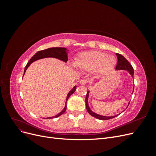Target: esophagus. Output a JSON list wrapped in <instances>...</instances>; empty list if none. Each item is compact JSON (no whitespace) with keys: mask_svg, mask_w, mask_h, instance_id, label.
Returning <instances> with one entry per match:
<instances>
[{"mask_svg":"<svg viewBox=\"0 0 156 156\" xmlns=\"http://www.w3.org/2000/svg\"><path fill=\"white\" fill-rule=\"evenodd\" d=\"M79 83L82 84V85H85L86 83H87V81H86V80H84V79H82V80H81V81H80Z\"/></svg>","mask_w":156,"mask_h":156,"instance_id":"esophagus-1","label":"esophagus"}]
</instances>
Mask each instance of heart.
<instances>
[{"instance_id": "heart-1", "label": "heart", "mask_w": 156, "mask_h": 156, "mask_svg": "<svg viewBox=\"0 0 156 156\" xmlns=\"http://www.w3.org/2000/svg\"><path fill=\"white\" fill-rule=\"evenodd\" d=\"M116 64L114 56L106 55L98 51L83 52L75 60V64L83 70L93 72L96 70L99 73L104 74L111 71Z\"/></svg>"}]
</instances>
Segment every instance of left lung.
<instances>
[{
    "instance_id": "1",
    "label": "left lung",
    "mask_w": 156,
    "mask_h": 156,
    "mask_svg": "<svg viewBox=\"0 0 156 156\" xmlns=\"http://www.w3.org/2000/svg\"><path fill=\"white\" fill-rule=\"evenodd\" d=\"M116 56H117V58H118V62H117V64H116V66L115 69L116 70H126L131 75V77L133 78L134 70H133V67H132V66L130 64V63L126 59V58H124V56H123L122 55L116 53ZM133 90H134V87H133ZM89 92H90V91L88 90L87 96H86V98H85V103H86L87 110L88 112L89 113L90 115H92L94 117H95L96 119H98L99 120H109V119H113V118H115V117L117 116L118 115H119L120 114H120L117 115H115V116H102V115H98V114H97V113L93 112L90 109V107L88 105ZM133 92H132V94H133ZM129 102L128 103V105H129ZM128 105H127V107H128Z\"/></svg>"
}]
</instances>
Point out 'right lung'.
<instances>
[{
	"instance_id": "right-lung-1",
	"label": "right lung",
	"mask_w": 156,
	"mask_h": 156,
	"mask_svg": "<svg viewBox=\"0 0 156 156\" xmlns=\"http://www.w3.org/2000/svg\"><path fill=\"white\" fill-rule=\"evenodd\" d=\"M68 51H68L66 48H49V49H47L45 50L37 51V53L30 58V60L29 61V62H28L27 64L26 65V66L25 68V70H24V74L26 72V70L27 69V68L29 67L30 64L32 63L33 62H34V61L37 60L39 59L52 57V58H57L58 60H62L64 62H67L68 59ZM24 74H23V75H24ZM76 87H77V86H75L68 94L67 97H66V100L65 107L63 108V110L60 112H59L58 115H56V116H52V117H48V118H46V119H54V118L55 119V118H57V117L60 116V115L64 114L66 110V103H67V101L68 100V98H69V96L71 95H72V94H73L75 92V90H76Z\"/></svg>"
}]
</instances>
